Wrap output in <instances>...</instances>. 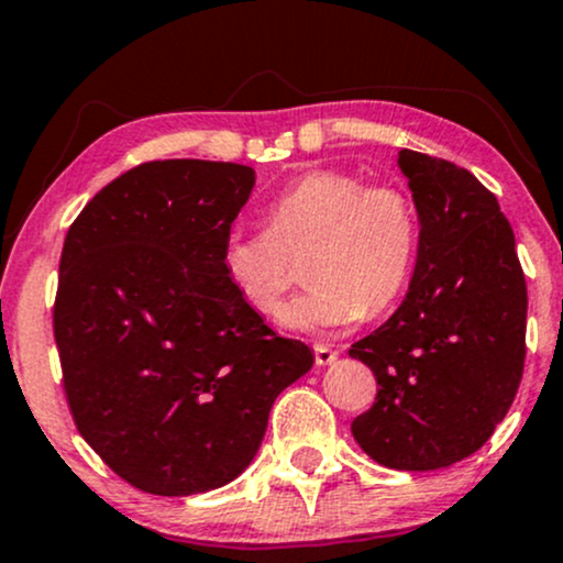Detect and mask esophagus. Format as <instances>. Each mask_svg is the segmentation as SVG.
I'll list each match as a JSON object with an SVG mask.
<instances>
[{"label":"esophagus","mask_w":563,"mask_h":563,"mask_svg":"<svg viewBox=\"0 0 563 563\" xmlns=\"http://www.w3.org/2000/svg\"><path fill=\"white\" fill-rule=\"evenodd\" d=\"M335 357H339V352H335L333 346H328V344H314V363H318L320 367L335 363Z\"/></svg>","instance_id":"esophagus-1"}]
</instances>
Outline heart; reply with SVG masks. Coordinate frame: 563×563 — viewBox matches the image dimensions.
Listing matches in <instances>:
<instances>
[{
	"label": "heart",
	"mask_w": 563,
	"mask_h": 563,
	"mask_svg": "<svg viewBox=\"0 0 563 563\" xmlns=\"http://www.w3.org/2000/svg\"><path fill=\"white\" fill-rule=\"evenodd\" d=\"M418 254V214L402 187L365 185L357 174L318 169L283 187L267 230L232 228L222 273L254 312L273 314L307 256L309 288L280 322L299 331L339 328L376 314L402 294Z\"/></svg>",
	"instance_id": "b5f03b06"
}]
</instances>
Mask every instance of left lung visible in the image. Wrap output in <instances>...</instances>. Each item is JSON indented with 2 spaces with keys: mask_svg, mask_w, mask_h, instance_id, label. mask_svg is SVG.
I'll use <instances>...</instances> for the list:
<instances>
[{
  "mask_svg": "<svg viewBox=\"0 0 563 563\" xmlns=\"http://www.w3.org/2000/svg\"><path fill=\"white\" fill-rule=\"evenodd\" d=\"M418 211V260L397 312L349 349L378 380L352 421L373 461L448 468L493 437L521 384L527 283L497 198L444 158L399 151Z\"/></svg>",
  "mask_w": 563,
  "mask_h": 563,
  "instance_id": "8db88e82",
  "label": "left lung"
}]
</instances>
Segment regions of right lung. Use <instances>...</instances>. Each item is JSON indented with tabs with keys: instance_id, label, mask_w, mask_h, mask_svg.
Segmentation results:
<instances>
[{
	"instance_id": "1",
	"label": "right lung",
	"mask_w": 563,
	"mask_h": 563,
	"mask_svg": "<svg viewBox=\"0 0 563 563\" xmlns=\"http://www.w3.org/2000/svg\"><path fill=\"white\" fill-rule=\"evenodd\" d=\"M254 183L251 166L224 161L140 164L63 243L53 325L70 416L142 493L198 495L243 474L277 394L314 363L222 273Z\"/></svg>"
}]
</instances>
